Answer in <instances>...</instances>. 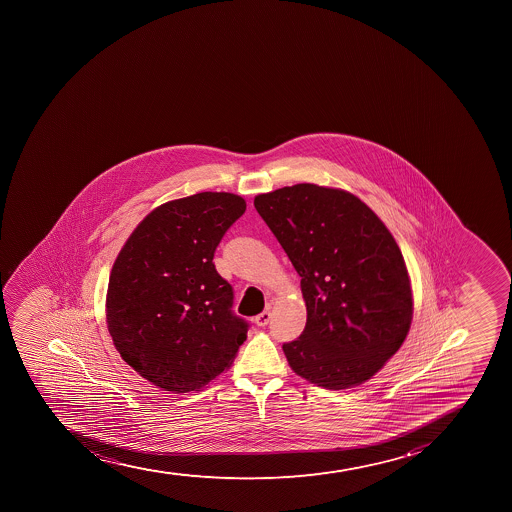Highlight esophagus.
<instances>
[{
  "instance_id": "obj_1",
  "label": "esophagus",
  "mask_w": 512,
  "mask_h": 512,
  "mask_svg": "<svg viewBox=\"0 0 512 512\" xmlns=\"http://www.w3.org/2000/svg\"><path fill=\"white\" fill-rule=\"evenodd\" d=\"M253 322L255 324L259 325V327H265V325L269 324L270 322V312L269 310H264L262 314L257 315L255 319H253Z\"/></svg>"
}]
</instances>
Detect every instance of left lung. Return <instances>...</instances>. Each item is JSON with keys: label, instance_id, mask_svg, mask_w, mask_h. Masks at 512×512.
<instances>
[{"label": "left lung", "instance_id": "left-lung-1", "mask_svg": "<svg viewBox=\"0 0 512 512\" xmlns=\"http://www.w3.org/2000/svg\"><path fill=\"white\" fill-rule=\"evenodd\" d=\"M253 205L300 275L307 324L284 344L290 369L329 390L374 377L404 344L414 314L399 245L354 193L297 183Z\"/></svg>", "mask_w": 512, "mask_h": 512}]
</instances>
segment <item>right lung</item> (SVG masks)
Instances as JSON below:
<instances>
[{"mask_svg":"<svg viewBox=\"0 0 512 512\" xmlns=\"http://www.w3.org/2000/svg\"><path fill=\"white\" fill-rule=\"evenodd\" d=\"M247 203L202 192L155 208L138 223L112 267L108 332L122 359L173 394L200 390L222 374L247 339L232 314L233 292L213 253Z\"/></svg>","mask_w":512,"mask_h":512,"instance_id":"right-lung-1","label":"right lung"}]
</instances>
